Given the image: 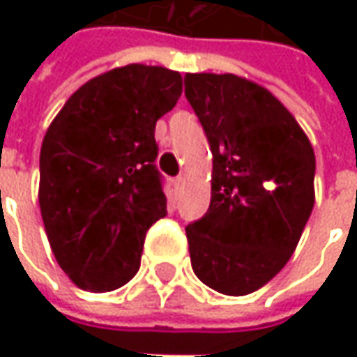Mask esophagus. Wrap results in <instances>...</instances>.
<instances>
[{"label":"esophagus","instance_id":"obj_1","mask_svg":"<svg viewBox=\"0 0 357 357\" xmlns=\"http://www.w3.org/2000/svg\"><path fill=\"white\" fill-rule=\"evenodd\" d=\"M183 185H185V178H183V176H176V178H174V188H176V190H181Z\"/></svg>","mask_w":357,"mask_h":357}]
</instances>
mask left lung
<instances>
[{
  "label": "left lung",
  "instance_id": "left-lung-1",
  "mask_svg": "<svg viewBox=\"0 0 357 357\" xmlns=\"http://www.w3.org/2000/svg\"><path fill=\"white\" fill-rule=\"evenodd\" d=\"M185 95L213 151L211 206L186 227L190 264L216 292L250 294L290 260L308 222L314 149L288 109L252 81L186 73Z\"/></svg>",
  "mask_w": 357,
  "mask_h": 357
}]
</instances>
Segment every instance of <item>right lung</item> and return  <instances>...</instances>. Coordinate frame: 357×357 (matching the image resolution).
Masks as SVG:
<instances>
[{
  "instance_id": "add662e5",
  "label": "right lung",
  "mask_w": 357,
  "mask_h": 357,
  "mask_svg": "<svg viewBox=\"0 0 357 357\" xmlns=\"http://www.w3.org/2000/svg\"><path fill=\"white\" fill-rule=\"evenodd\" d=\"M183 77L127 65L63 105L39 157V206L51 250L79 288L111 292L137 274L146 230L167 216L155 125Z\"/></svg>"
}]
</instances>
